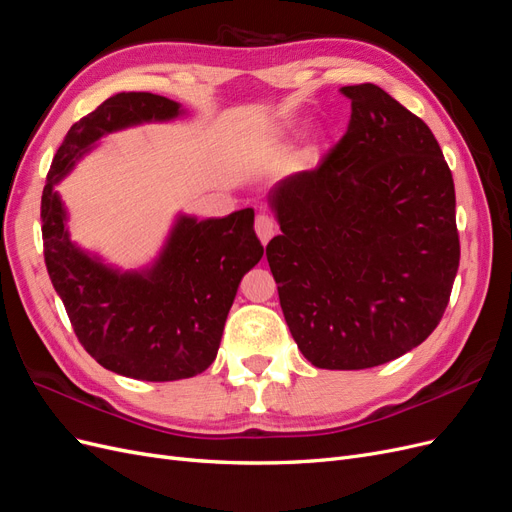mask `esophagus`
Wrapping results in <instances>:
<instances>
[{"mask_svg":"<svg viewBox=\"0 0 512 512\" xmlns=\"http://www.w3.org/2000/svg\"><path fill=\"white\" fill-rule=\"evenodd\" d=\"M254 226H256V235L262 241V245H267L269 239L275 235V222H273L271 215H267V213L256 215V224Z\"/></svg>","mask_w":512,"mask_h":512,"instance_id":"obj_1","label":"esophagus"}]
</instances>
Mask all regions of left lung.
<instances>
[{
  "instance_id": "obj_1",
  "label": "left lung",
  "mask_w": 512,
  "mask_h": 512,
  "mask_svg": "<svg viewBox=\"0 0 512 512\" xmlns=\"http://www.w3.org/2000/svg\"><path fill=\"white\" fill-rule=\"evenodd\" d=\"M348 132L269 192L288 329L320 369H367L438 327L459 269L455 183L427 123L371 83L342 87Z\"/></svg>"
}]
</instances>
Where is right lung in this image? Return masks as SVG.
Wrapping results in <instances>:
<instances>
[{
    "label": "right lung",
    "instance_id": "add662e5",
    "mask_svg": "<svg viewBox=\"0 0 512 512\" xmlns=\"http://www.w3.org/2000/svg\"><path fill=\"white\" fill-rule=\"evenodd\" d=\"M179 102L121 91L76 121L57 149L42 192L44 262L76 337L119 376L170 382L215 361L241 277L262 258L254 209L198 220L179 213L158 256L123 271L70 239L57 185L106 134L181 117Z\"/></svg>",
    "mask_w": 512,
    "mask_h": 512
}]
</instances>
